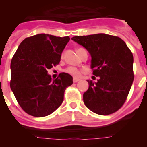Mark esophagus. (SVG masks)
<instances>
[{
    "label": "esophagus",
    "instance_id": "esophagus-1",
    "mask_svg": "<svg viewBox=\"0 0 147 147\" xmlns=\"http://www.w3.org/2000/svg\"><path fill=\"white\" fill-rule=\"evenodd\" d=\"M78 81H80V79H78V78H74V82H77Z\"/></svg>",
    "mask_w": 147,
    "mask_h": 147
}]
</instances>
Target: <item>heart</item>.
Returning a JSON list of instances; mask_svg holds the SVG:
<instances>
[{"instance_id":"b5f03b06","label":"heart","mask_w":147,"mask_h":147,"mask_svg":"<svg viewBox=\"0 0 147 147\" xmlns=\"http://www.w3.org/2000/svg\"><path fill=\"white\" fill-rule=\"evenodd\" d=\"M65 72L71 74L73 76H79L80 74V71L74 67H69L65 70Z\"/></svg>"}]
</instances>
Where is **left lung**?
<instances>
[{
    "mask_svg": "<svg viewBox=\"0 0 147 147\" xmlns=\"http://www.w3.org/2000/svg\"><path fill=\"white\" fill-rule=\"evenodd\" d=\"M71 40L89 52L93 74L99 76L97 82L87 80L85 106L98 115L113 113L125 102L134 80L131 51L121 39L106 34L75 36Z\"/></svg>",
    "mask_w": 147,
    "mask_h": 147,
    "instance_id": "8db88e82",
    "label": "left lung"
}]
</instances>
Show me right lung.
<instances>
[{
	"label": "right lung",
	"instance_id": "add662e5",
	"mask_svg": "<svg viewBox=\"0 0 147 147\" xmlns=\"http://www.w3.org/2000/svg\"><path fill=\"white\" fill-rule=\"evenodd\" d=\"M69 37L38 34L20 44L11 62V91L26 113L43 117L54 112L63 102L65 90L73 77L61 73L51 79L48 70L59 64Z\"/></svg>",
	"mask_w": 147,
	"mask_h": 147
}]
</instances>
